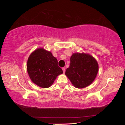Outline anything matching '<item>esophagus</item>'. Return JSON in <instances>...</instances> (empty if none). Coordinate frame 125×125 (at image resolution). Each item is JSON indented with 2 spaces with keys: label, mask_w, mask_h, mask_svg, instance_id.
Masks as SVG:
<instances>
[{
  "label": "esophagus",
  "mask_w": 125,
  "mask_h": 125,
  "mask_svg": "<svg viewBox=\"0 0 125 125\" xmlns=\"http://www.w3.org/2000/svg\"><path fill=\"white\" fill-rule=\"evenodd\" d=\"M62 70H63V73H65V68L64 67H63V68H62Z\"/></svg>",
  "instance_id": "obj_1"
}]
</instances>
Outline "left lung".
I'll use <instances>...</instances> for the list:
<instances>
[{
    "mask_svg": "<svg viewBox=\"0 0 125 125\" xmlns=\"http://www.w3.org/2000/svg\"><path fill=\"white\" fill-rule=\"evenodd\" d=\"M99 71L98 62L92 55L74 53L71 57L69 67L65 74L74 87L82 89L94 81Z\"/></svg>",
    "mask_w": 125,
    "mask_h": 125,
    "instance_id": "1",
    "label": "left lung"
}]
</instances>
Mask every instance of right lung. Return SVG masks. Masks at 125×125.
I'll use <instances>...</instances> for the list:
<instances>
[{
	"mask_svg": "<svg viewBox=\"0 0 125 125\" xmlns=\"http://www.w3.org/2000/svg\"><path fill=\"white\" fill-rule=\"evenodd\" d=\"M27 71L31 81L42 88L50 87L57 76L63 73L57 59L43 48L36 49L30 55Z\"/></svg>",
	"mask_w": 125,
	"mask_h": 125,
	"instance_id": "1",
	"label": "right lung"
}]
</instances>
